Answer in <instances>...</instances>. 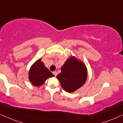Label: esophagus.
I'll return each mask as SVG.
<instances>
[{"label": "esophagus", "instance_id": "34e87169", "mask_svg": "<svg viewBox=\"0 0 123 123\" xmlns=\"http://www.w3.org/2000/svg\"><path fill=\"white\" fill-rule=\"evenodd\" d=\"M53 75L55 76H56L57 75V72L56 71H54L53 72Z\"/></svg>", "mask_w": 123, "mask_h": 123}]
</instances>
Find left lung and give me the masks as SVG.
Instances as JSON below:
<instances>
[{
	"label": "left lung",
	"mask_w": 123,
	"mask_h": 123,
	"mask_svg": "<svg viewBox=\"0 0 123 123\" xmlns=\"http://www.w3.org/2000/svg\"><path fill=\"white\" fill-rule=\"evenodd\" d=\"M56 77L62 87L67 92L77 90L85 84L87 79V69L83 61L76 56H71L61 68Z\"/></svg>",
	"instance_id": "left-lung-1"
}]
</instances>
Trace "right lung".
<instances>
[{
	"mask_svg": "<svg viewBox=\"0 0 123 123\" xmlns=\"http://www.w3.org/2000/svg\"><path fill=\"white\" fill-rule=\"evenodd\" d=\"M40 58L35 61L31 66L28 71V79L31 84L35 87L43 85L49 77L55 76L47 67Z\"/></svg>",
	"mask_w": 123,
	"mask_h": 123,
	"instance_id": "obj_1",
	"label": "right lung"
}]
</instances>
